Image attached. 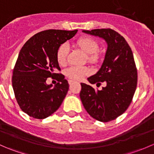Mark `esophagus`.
Returning a JSON list of instances; mask_svg holds the SVG:
<instances>
[{"label": "esophagus", "mask_w": 154, "mask_h": 154, "mask_svg": "<svg viewBox=\"0 0 154 154\" xmlns=\"http://www.w3.org/2000/svg\"><path fill=\"white\" fill-rule=\"evenodd\" d=\"M74 80H68V83H69V85H71V83H74Z\"/></svg>", "instance_id": "1"}]
</instances>
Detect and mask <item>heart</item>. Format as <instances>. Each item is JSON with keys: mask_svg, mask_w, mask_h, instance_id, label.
<instances>
[{"mask_svg": "<svg viewBox=\"0 0 154 154\" xmlns=\"http://www.w3.org/2000/svg\"><path fill=\"white\" fill-rule=\"evenodd\" d=\"M76 46L87 54V60L91 63H96L100 60V54L99 52V43L91 37H81L76 42ZM69 47L67 44L60 45L57 51V60L60 66L67 64ZM90 73V69L86 66H72L66 70V74L71 80H80L84 76Z\"/></svg>", "mask_w": 154, "mask_h": 154, "instance_id": "obj_1", "label": "heart"}]
</instances>
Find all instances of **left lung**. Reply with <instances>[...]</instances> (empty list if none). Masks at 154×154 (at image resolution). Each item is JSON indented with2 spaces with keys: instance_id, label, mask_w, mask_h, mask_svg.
I'll use <instances>...</instances> for the list:
<instances>
[{
  "instance_id": "obj_1",
  "label": "left lung",
  "mask_w": 154,
  "mask_h": 154,
  "mask_svg": "<svg viewBox=\"0 0 154 154\" xmlns=\"http://www.w3.org/2000/svg\"><path fill=\"white\" fill-rule=\"evenodd\" d=\"M83 32L103 38L107 43L104 60L100 70L88 78L94 89L81 83L80 97L87 112L96 120L108 122L123 114L130 106L137 86V69L133 54L122 35L112 29L83 30Z\"/></svg>"
}]
</instances>
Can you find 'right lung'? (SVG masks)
Wrapping results in <instances>:
<instances>
[{
  "label": "right lung",
  "mask_w": 154,
  "mask_h": 154,
  "mask_svg": "<svg viewBox=\"0 0 154 154\" xmlns=\"http://www.w3.org/2000/svg\"><path fill=\"white\" fill-rule=\"evenodd\" d=\"M75 30L47 29L35 34L24 45L15 63L12 77L15 98L23 112L44 119L57 111L68 91V83L60 71L57 51L60 45L75 35ZM48 77L58 83L48 85Z\"/></svg>",
  "instance_id": "add662e5"
}]
</instances>
